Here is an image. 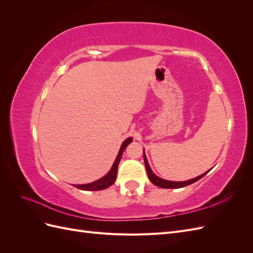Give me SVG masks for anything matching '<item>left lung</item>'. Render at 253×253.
Segmentation results:
<instances>
[{
	"label": "left lung",
	"mask_w": 253,
	"mask_h": 253,
	"mask_svg": "<svg viewBox=\"0 0 253 253\" xmlns=\"http://www.w3.org/2000/svg\"><path fill=\"white\" fill-rule=\"evenodd\" d=\"M143 158H144V164H145V168H147V172H148V176L150 180L154 183L155 186L157 187H160V188H166V189H177V188H182V187H186V186H189L191 185V183H193L195 181H197L198 179H201L202 177H204V176L207 174L204 173L202 174L201 176H198V177H195L193 179H190V180H187V181H169V180H165L163 178L158 177V176H156L154 173L152 172L151 168L148 164V160H147V157H145V155L143 154Z\"/></svg>",
	"instance_id": "8db88e82"
}]
</instances>
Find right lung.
<instances>
[{
    "label": "right lung",
    "instance_id": "add662e5",
    "mask_svg": "<svg viewBox=\"0 0 253 253\" xmlns=\"http://www.w3.org/2000/svg\"><path fill=\"white\" fill-rule=\"evenodd\" d=\"M133 141V139L129 137V138L126 139L124 141V143H122L121 148H120V151L118 153V156L116 158V160H115V163L112 167V169L110 170V172L106 174L104 177H102L101 179H99L97 181H94V182H90V183H86V185H75L76 188H78L80 190H85V191H98V190H103V189H106L108 187L112 186L113 183L115 182V180H116V176H117V169H118V165H119V162H120V158H121V155L122 153H124L125 149L127 147V145L131 143Z\"/></svg>",
    "mask_w": 253,
    "mask_h": 253
}]
</instances>
